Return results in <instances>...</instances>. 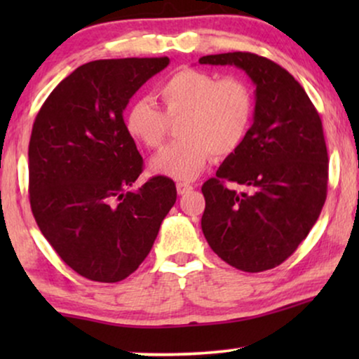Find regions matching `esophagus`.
Masks as SVG:
<instances>
[{
  "label": "esophagus",
  "mask_w": 359,
  "mask_h": 359,
  "mask_svg": "<svg viewBox=\"0 0 359 359\" xmlns=\"http://www.w3.org/2000/svg\"><path fill=\"white\" fill-rule=\"evenodd\" d=\"M191 189H193V186H191L189 183H181V181L180 183H176V191H178V194H181V196L189 193Z\"/></svg>",
  "instance_id": "1"
}]
</instances>
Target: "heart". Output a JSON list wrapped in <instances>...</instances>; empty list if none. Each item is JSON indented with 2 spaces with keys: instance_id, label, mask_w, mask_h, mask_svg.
Wrapping results in <instances>:
<instances>
[{
  "instance_id": "obj_1",
  "label": "heart",
  "mask_w": 359,
  "mask_h": 359,
  "mask_svg": "<svg viewBox=\"0 0 359 359\" xmlns=\"http://www.w3.org/2000/svg\"><path fill=\"white\" fill-rule=\"evenodd\" d=\"M165 114L149 97L127 107V134L147 149L165 139L168 117L178 122V139L150 161L155 175L189 181L203 173L210 156H227L240 149L255 119V93L240 76H222L201 68H181L156 88Z\"/></svg>"
}]
</instances>
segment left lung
<instances>
[{"label":"left lung","mask_w":359,"mask_h":359,"mask_svg":"<svg viewBox=\"0 0 359 359\" xmlns=\"http://www.w3.org/2000/svg\"><path fill=\"white\" fill-rule=\"evenodd\" d=\"M199 63L242 68L257 86L247 139L201 188V227L230 266L266 271L296 252L325 204L328 154L320 116L299 81L269 58L229 52ZM229 182L248 189L238 194Z\"/></svg>","instance_id":"8db88e82"}]
</instances>
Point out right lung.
I'll use <instances>...</instances> for the list:
<instances>
[{"label": "right lung", "instance_id": "right-lung-1", "mask_svg": "<svg viewBox=\"0 0 359 359\" xmlns=\"http://www.w3.org/2000/svg\"><path fill=\"white\" fill-rule=\"evenodd\" d=\"M168 63V57L85 63L58 83L34 121V219L58 257L91 281L117 283L134 273L176 203L175 181L166 176L129 189L144 160L122 116L135 91Z\"/></svg>", "mask_w": 359, "mask_h": 359}]
</instances>
